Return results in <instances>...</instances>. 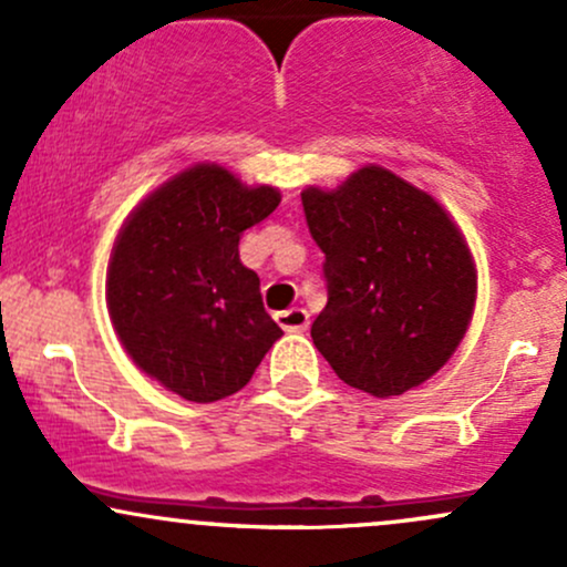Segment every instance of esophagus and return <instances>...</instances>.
<instances>
[{"instance_id": "esophagus-1", "label": "esophagus", "mask_w": 567, "mask_h": 567, "mask_svg": "<svg viewBox=\"0 0 567 567\" xmlns=\"http://www.w3.org/2000/svg\"><path fill=\"white\" fill-rule=\"evenodd\" d=\"M276 321L286 332H306L310 324V316L306 308H289V310H281V313H276Z\"/></svg>"}]
</instances>
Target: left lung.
<instances>
[{"label":"left lung","instance_id":"1","mask_svg":"<svg viewBox=\"0 0 567 567\" xmlns=\"http://www.w3.org/2000/svg\"><path fill=\"white\" fill-rule=\"evenodd\" d=\"M302 210L327 284L310 338L338 379L392 398L437 373L476 300L471 251L449 213L381 167L334 192L306 188Z\"/></svg>","mask_w":567,"mask_h":567}]
</instances>
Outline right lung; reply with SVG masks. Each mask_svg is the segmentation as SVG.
Here are the masks:
<instances>
[{
	"label": "right lung",
	"mask_w": 567,
	"mask_h": 567,
	"mask_svg": "<svg viewBox=\"0 0 567 567\" xmlns=\"http://www.w3.org/2000/svg\"><path fill=\"white\" fill-rule=\"evenodd\" d=\"M278 203L276 188H248L224 167L197 164L151 194L115 240V332L140 370L184 400L240 392L284 334L237 254L240 235Z\"/></svg>",
	"instance_id": "right-lung-1"
}]
</instances>
